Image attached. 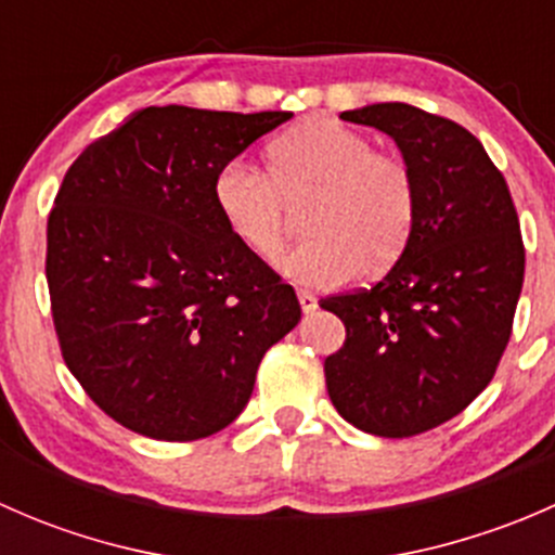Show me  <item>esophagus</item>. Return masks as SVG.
Listing matches in <instances>:
<instances>
[{
  "instance_id": "1",
  "label": "esophagus",
  "mask_w": 555,
  "mask_h": 555,
  "mask_svg": "<svg viewBox=\"0 0 555 555\" xmlns=\"http://www.w3.org/2000/svg\"><path fill=\"white\" fill-rule=\"evenodd\" d=\"M298 304L304 313H311L317 311V295L309 293V289H298Z\"/></svg>"
}]
</instances>
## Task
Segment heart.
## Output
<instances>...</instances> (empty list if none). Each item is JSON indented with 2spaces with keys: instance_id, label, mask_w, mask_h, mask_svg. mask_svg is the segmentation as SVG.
Wrapping results in <instances>:
<instances>
[{
  "instance_id": "1",
  "label": "heart",
  "mask_w": 555,
  "mask_h": 555,
  "mask_svg": "<svg viewBox=\"0 0 555 555\" xmlns=\"http://www.w3.org/2000/svg\"><path fill=\"white\" fill-rule=\"evenodd\" d=\"M309 236L282 257V271L311 287L389 271L418 225V182L408 160L373 147L365 133L311 117L273 139L266 171L244 158L222 164L211 198L228 231L255 255L273 257L287 238V204L306 198Z\"/></svg>"
}]
</instances>
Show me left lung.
<instances>
[{
  "mask_svg": "<svg viewBox=\"0 0 555 555\" xmlns=\"http://www.w3.org/2000/svg\"><path fill=\"white\" fill-rule=\"evenodd\" d=\"M340 117L395 139L422 206L384 279L319 300L346 327L324 382L357 429L413 438L459 416L494 378L524 287L518 211L483 144L449 117L397 102Z\"/></svg>",
  "mask_w": 555,
  "mask_h": 555,
  "instance_id": "8db88e82",
  "label": "left lung"
}]
</instances>
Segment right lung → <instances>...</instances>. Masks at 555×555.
<instances>
[{"label": "right lung", "instance_id": "1", "mask_svg": "<svg viewBox=\"0 0 555 555\" xmlns=\"http://www.w3.org/2000/svg\"><path fill=\"white\" fill-rule=\"evenodd\" d=\"M289 117L147 106L66 171L44 255L55 338L86 395L131 433L188 443L225 429L298 324L295 289L211 198L217 169Z\"/></svg>", "mask_w": 555, "mask_h": 555}]
</instances>
